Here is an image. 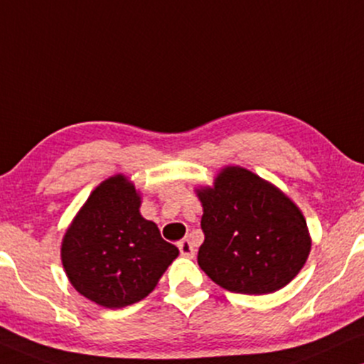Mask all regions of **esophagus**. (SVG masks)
Segmentation results:
<instances>
[{
    "mask_svg": "<svg viewBox=\"0 0 364 364\" xmlns=\"http://www.w3.org/2000/svg\"><path fill=\"white\" fill-rule=\"evenodd\" d=\"M178 250H181L182 257H186V258H194L196 250H194V246H192V243H191L189 240H182L181 243H178Z\"/></svg>",
    "mask_w": 364,
    "mask_h": 364,
    "instance_id": "1",
    "label": "esophagus"
}]
</instances>
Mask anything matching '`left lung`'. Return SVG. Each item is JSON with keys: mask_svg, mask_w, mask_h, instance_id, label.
I'll use <instances>...</instances> for the list:
<instances>
[{"mask_svg": "<svg viewBox=\"0 0 364 364\" xmlns=\"http://www.w3.org/2000/svg\"><path fill=\"white\" fill-rule=\"evenodd\" d=\"M204 214L197 263L235 294L263 295L290 284L307 262L311 235L302 210L273 183L224 167L213 187L196 189Z\"/></svg>", "mask_w": 364, "mask_h": 364, "instance_id": "left-lung-1", "label": "left lung"}]
</instances>
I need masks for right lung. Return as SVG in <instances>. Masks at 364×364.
<instances>
[{"instance_id":"right-lung-1","label":"right lung","mask_w":364,"mask_h":364,"mask_svg":"<svg viewBox=\"0 0 364 364\" xmlns=\"http://www.w3.org/2000/svg\"><path fill=\"white\" fill-rule=\"evenodd\" d=\"M140 192L124 175L106 178L67 228L60 257L80 295L106 309L140 302L178 257L140 214Z\"/></svg>"}]
</instances>
